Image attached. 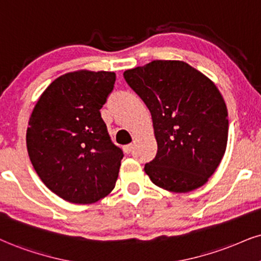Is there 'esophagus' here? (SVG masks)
Returning a JSON list of instances; mask_svg holds the SVG:
<instances>
[{
	"mask_svg": "<svg viewBox=\"0 0 261 261\" xmlns=\"http://www.w3.org/2000/svg\"><path fill=\"white\" fill-rule=\"evenodd\" d=\"M123 150H124L125 153H130L132 150H133V145H132V144H128V145H124V146H123Z\"/></svg>",
	"mask_w": 261,
	"mask_h": 261,
	"instance_id": "34e87169",
	"label": "esophagus"
}]
</instances>
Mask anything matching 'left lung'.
I'll use <instances>...</instances> for the list:
<instances>
[{
	"instance_id": "1",
	"label": "left lung",
	"mask_w": 261,
	"mask_h": 261,
	"mask_svg": "<svg viewBox=\"0 0 261 261\" xmlns=\"http://www.w3.org/2000/svg\"><path fill=\"white\" fill-rule=\"evenodd\" d=\"M152 116L157 153L144 170L151 181L173 192L204 185L227 144V109L203 73L179 60H153L123 73Z\"/></svg>"
}]
</instances>
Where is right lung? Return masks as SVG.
<instances>
[{"label": "right lung", "instance_id": "right-lung-1", "mask_svg": "<svg viewBox=\"0 0 261 261\" xmlns=\"http://www.w3.org/2000/svg\"><path fill=\"white\" fill-rule=\"evenodd\" d=\"M115 81V72L65 73L48 86L29 121L32 166L50 191L71 203H93L115 188L124 155L100 114Z\"/></svg>", "mask_w": 261, "mask_h": 261}]
</instances>
